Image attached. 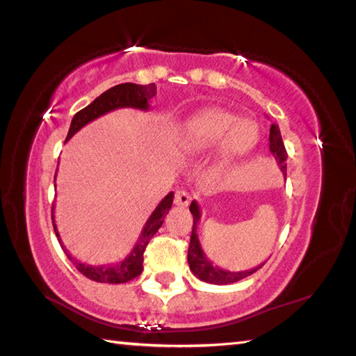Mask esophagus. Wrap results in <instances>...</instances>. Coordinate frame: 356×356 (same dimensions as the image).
<instances>
[{
  "label": "esophagus",
  "instance_id": "obj_1",
  "mask_svg": "<svg viewBox=\"0 0 356 356\" xmlns=\"http://www.w3.org/2000/svg\"><path fill=\"white\" fill-rule=\"evenodd\" d=\"M190 200H191V196L188 191H185V190L176 191V196H174V204H176L177 207H186L190 204Z\"/></svg>",
  "mask_w": 356,
  "mask_h": 356
}]
</instances>
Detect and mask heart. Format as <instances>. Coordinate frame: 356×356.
Masks as SVG:
<instances>
[{
  "label": "heart",
  "instance_id": "heart-1",
  "mask_svg": "<svg viewBox=\"0 0 356 356\" xmlns=\"http://www.w3.org/2000/svg\"><path fill=\"white\" fill-rule=\"evenodd\" d=\"M260 141V127L222 108H209L186 121L177 137L188 156H202L216 147V170L224 171L245 159Z\"/></svg>",
  "mask_w": 356,
  "mask_h": 356
}]
</instances>
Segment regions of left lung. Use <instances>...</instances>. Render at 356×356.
<instances>
[{"label": "left lung", "instance_id": "8db88e82", "mask_svg": "<svg viewBox=\"0 0 356 356\" xmlns=\"http://www.w3.org/2000/svg\"><path fill=\"white\" fill-rule=\"evenodd\" d=\"M269 151L274 156V159L277 160V163H279L283 176H285V179H286V163L285 161H286L288 156H286L285 145H283V140H282L280 129L277 124L270 126ZM190 211L193 215V232H191L190 248H188V264H190L191 273L195 274L199 280L207 282V283H213V285H230V283L240 282V280L245 279V277H249L254 273H257V270L260 269L264 263H266V261H263L258 264V266L248 269V270H227V269L215 266L213 261L209 260V257L205 255L202 245H200V241H199L197 222L200 221V207L196 200H193L191 202Z\"/></svg>", "mask_w": 356, "mask_h": 356}]
</instances>
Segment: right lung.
Returning a JSON list of instances; mask_svg holds the SVG:
<instances>
[{
  "mask_svg": "<svg viewBox=\"0 0 356 356\" xmlns=\"http://www.w3.org/2000/svg\"><path fill=\"white\" fill-rule=\"evenodd\" d=\"M156 93L157 92L154 83H149V86H138V83L126 82L108 88L107 92L98 96L92 104H88L86 108H82V111H79L73 116L65 141L73 137L76 132H79L83 126L88 124V122L95 121L96 118H99V116L108 112L116 111V108L131 107L138 108V111H149V101L156 96ZM172 199L174 193L171 191L160 200V204L156 207V210L151 213V216L147 218L146 224L143 225V229H141V234L132 250L129 252V255L124 260L116 261L115 264H98V266H93V264H87L76 260V258L67 250L65 245H63L59 232H57L53 207V225L56 236L57 240H59L63 252H65V255L68 257V260L73 263L76 269L79 270L81 274L86 275L87 279L98 283H115V285H118V283H126L135 279V277H138L141 274V270H143V252L151 238L157 234V230L161 227V224H163V219L172 205Z\"/></svg>",
  "mask_w": 356,
  "mask_h": 356,
  "instance_id": "right-lung-1",
  "label": "right lung"
}]
</instances>
